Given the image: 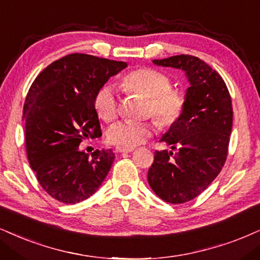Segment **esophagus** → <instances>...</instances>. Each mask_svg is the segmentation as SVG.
Here are the masks:
<instances>
[{"label": "esophagus", "instance_id": "esophagus-1", "mask_svg": "<svg viewBox=\"0 0 260 260\" xmlns=\"http://www.w3.org/2000/svg\"><path fill=\"white\" fill-rule=\"evenodd\" d=\"M117 152H122V153H129L133 152L134 149H131V147H116Z\"/></svg>", "mask_w": 260, "mask_h": 260}]
</instances>
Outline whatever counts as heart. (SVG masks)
<instances>
[{"mask_svg": "<svg viewBox=\"0 0 260 260\" xmlns=\"http://www.w3.org/2000/svg\"><path fill=\"white\" fill-rule=\"evenodd\" d=\"M124 91L147 98V108L160 126L170 127L179 121L185 110V96L181 91L172 88L170 80L162 72L152 68H139L127 73L121 79ZM94 108L102 119L110 121L117 115V102L110 86L102 87L94 97ZM149 123L121 121L113 124L108 132V139L115 145L136 147L143 144L151 134Z\"/></svg>", "mask_w": 260, "mask_h": 260, "instance_id": "obj_1", "label": "heart"}]
</instances>
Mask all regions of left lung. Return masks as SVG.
I'll return each mask as SVG.
<instances>
[{
  "label": "left lung",
  "instance_id": "1",
  "mask_svg": "<svg viewBox=\"0 0 260 260\" xmlns=\"http://www.w3.org/2000/svg\"><path fill=\"white\" fill-rule=\"evenodd\" d=\"M152 62L185 72L189 83L181 117L160 138L172 151H154L147 173L149 185L160 199L182 204L208 188L224 166L233 127L232 98L221 75L198 57L177 55Z\"/></svg>",
  "mask_w": 260,
  "mask_h": 260
}]
</instances>
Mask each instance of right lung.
Masks as SVG:
<instances>
[{
	"instance_id": "add662e5",
	"label": "right lung",
	"mask_w": 260,
	"mask_h": 260,
	"mask_svg": "<svg viewBox=\"0 0 260 260\" xmlns=\"http://www.w3.org/2000/svg\"><path fill=\"white\" fill-rule=\"evenodd\" d=\"M127 62L71 54L52 62L29 87L22 111L27 158L48 194L64 204L100 188L115 159L111 149L87 154L85 138L102 136L94 97Z\"/></svg>"
}]
</instances>
